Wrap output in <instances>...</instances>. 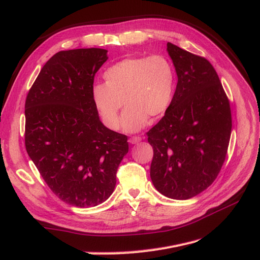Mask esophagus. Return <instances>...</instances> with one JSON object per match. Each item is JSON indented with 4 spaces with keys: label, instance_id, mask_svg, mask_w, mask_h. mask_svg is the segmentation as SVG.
I'll return each instance as SVG.
<instances>
[{
    "label": "esophagus",
    "instance_id": "34e87169",
    "mask_svg": "<svg viewBox=\"0 0 260 260\" xmlns=\"http://www.w3.org/2000/svg\"><path fill=\"white\" fill-rule=\"evenodd\" d=\"M141 140H142V139H141V137H131L130 139H129V142L131 143V144H138L139 142H141Z\"/></svg>",
    "mask_w": 260,
    "mask_h": 260
}]
</instances>
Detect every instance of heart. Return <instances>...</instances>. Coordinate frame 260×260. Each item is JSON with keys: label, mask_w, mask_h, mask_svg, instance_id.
I'll return each instance as SVG.
<instances>
[{"label": "heart", "mask_w": 260, "mask_h": 260, "mask_svg": "<svg viewBox=\"0 0 260 260\" xmlns=\"http://www.w3.org/2000/svg\"><path fill=\"white\" fill-rule=\"evenodd\" d=\"M105 83L92 89V100L102 119L109 128L119 125L120 108L124 131L137 132L145 127L148 116L162 115L175 95L174 66L164 55L130 57L116 62L104 73ZM124 102H122V101Z\"/></svg>", "instance_id": "b5f03b06"}]
</instances>
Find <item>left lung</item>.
I'll return each mask as SVG.
<instances>
[{
    "mask_svg": "<svg viewBox=\"0 0 260 260\" xmlns=\"http://www.w3.org/2000/svg\"><path fill=\"white\" fill-rule=\"evenodd\" d=\"M178 83L169 108L147 132L156 190L188 200L214 182L229 146L230 103L215 68L204 57L167 43Z\"/></svg>",
    "mask_w": 260,
    "mask_h": 260,
    "instance_id": "8db88e82",
    "label": "left lung"
}]
</instances>
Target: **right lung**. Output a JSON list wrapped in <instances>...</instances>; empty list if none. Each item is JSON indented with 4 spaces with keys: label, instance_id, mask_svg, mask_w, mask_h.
<instances>
[{
    "label": "right lung",
    "instance_id": "1",
    "mask_svg": "<svg viewBox=\"0 0 260 260\" xmlns=\"http://www.w3.org/2000/svg\"><path fill=\"white\" fill-rule=\"evenodd\" d=\"M104 49L60 51L41 69L26 99V149L52 192L79 208L114 192L128 153L127 136L106 128L93 103L94 76Z\"/></svg>",
    "mask_w": 260,
    "mask_h": 260
}]
</instances>
